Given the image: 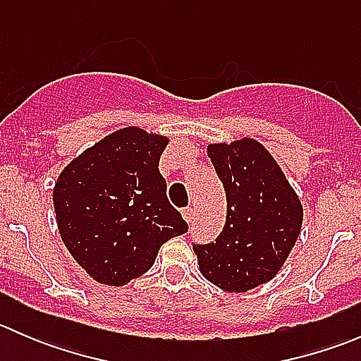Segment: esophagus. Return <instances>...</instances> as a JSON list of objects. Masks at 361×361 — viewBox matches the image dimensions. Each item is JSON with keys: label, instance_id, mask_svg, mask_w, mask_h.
Returning a JSON list of instances; mask_svg holds the SVG:
<instances>
[{"label": "esophagus", "instance_id": "34e87169", "mask_svg": "<svg viewBox=\"0 0 361 361\" xmlns=\"http://www.w3.org/2000/svg\"><path fill=\"white\" fill-rule=\"evenodd\" d=\"M181 214H183V218L185 220L188 221V224H190L192 220H194V216H195V211H194V207H183V209H181Z\"/></svg>", "mask_w": 361, "mask_h": 361}]
</instances>
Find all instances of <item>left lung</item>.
<instances>
[{
    "label": "left lung",
    "mask_w": 361,
    "mask_h": 361,
    "mask_svg": "<svg viewBox=\"0 0 361 361\" xmlns=\"http://www.w3.org/2000/svg\"><path fill=\"white\" fill-rule=\"evenodd\" d=\"M207 157L224 183L227 218L211 245H195L201 274L228 293L271 281L297 243L304 207L271 152L253 137L209 143Z\"/></svg>",
    "instance_id": "obj_1"
}]
</instances>
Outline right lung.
I'll return each instance as SVG.
<instances>
[{"label": "right lung", "mask_w": 361, "mask_h": 361, "mask_svg": "<svg viewBox=\"0 0 361 361\" xmlns=\"http://www.w3.org/2000/svg\"><path fill=\"white\" fill-rule=\"evenodd\" d=\"M169 137L123 127L61 171L54 209L76 264L106 286H123L154 265L160 246L188 231L167 201L159 160Z\"/></svg>", "instance_id": "obj_1"}]
</instances>
